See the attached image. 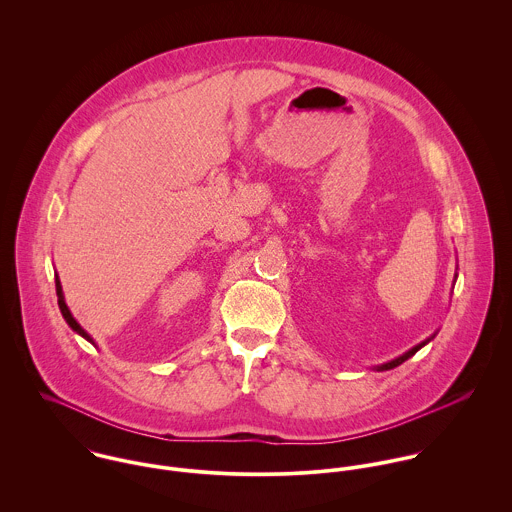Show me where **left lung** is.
<instances>
[{
    "mask_svg": "<svg viewBox=\"0 0 512 512\" xmlns=\"http://www.w3.org/2000/svg\"><path fill=\"white\" fill-rule=\"evenodd\" d=\"M426 343H428V341H426ZM426 343H420V345H416L414 349H410L408 353H404L402 357H398V359H394V361H390V363H386V365L376 366V370H390V368H394V366L402 365L404 361H408L410 357H414V355H416V353H418V351H420V349H422Z\"/></svg>",
    "mask_w": 512,
    "mask_h": 512,
    "instance_id": "obj_1",
    "label": "left lung"
}]
</instances>
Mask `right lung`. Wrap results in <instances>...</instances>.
I'll list each match as a JSON object with an SVG mask.
<instances>
[{
	"label": "right lung",
	"instance_id": "1",
	"mask_svg": "<svg viewBox=\"0 0 512 512\" xmlns=\"http://www.w3.org/2000/svg\"><path fill=\"white\" fill-rule=\"evenodd\" d=\"M55 284H57V297H59V307H61V313H63V317H65V321L73 327V331H76L78 335H82L84 339H88V341H92L90 337H88V333L76 323V319H74L73 315H71V311H69V307H67V303H65V297H63V288H61V282H59V278L55 280Z\"/></svg>",
	"mask_w": 512,
	"mask_h": 512
}]
</instances>
